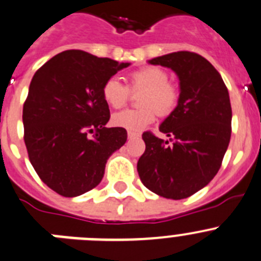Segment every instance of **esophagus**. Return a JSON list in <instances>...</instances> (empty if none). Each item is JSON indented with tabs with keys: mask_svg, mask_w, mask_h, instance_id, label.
<instances>
[{
	"mask_svg": "<svg viewBox=\"0 0 261 261\" xmlns=\"http://www.w3.org/2000/svg\"><path fill=\"white\" fill-rule=\"evenodd\" d=\"M137 137H140V133L128 132V138H137Z\"/></svg>",
	"mask_w": 261,
	"mask_h": 261,
	"instance_id": "34e87169",
	"label": "esophagus"
}]
</instances>
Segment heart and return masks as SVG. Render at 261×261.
Instances as JSON below:
<instances>
[{"label":"heart","mask_w":261,"mask_h":261,"mask_svg":"<svg viewBox=\"0 0 261 261\" xmlns=\"http://www.w3.org/2000/svg\"><path fill=\"white\" fill-rule=\"evenodd\" d=\"M168 79V73L158 66H146L129 73L128 87L118 78L108 79L102 87V97L114 109L125 105L130 92L143 91L138 100L142 108L126 109L114 114V125L128 132H140L155 120L156 114L170 115L179 102V89Z\"/></svg>","instance_id":"heart-1"}]
</instances>
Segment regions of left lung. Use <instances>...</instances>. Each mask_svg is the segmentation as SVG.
I'll use <instances>...</instances> for the list:
<instances>
[{
	"label": "left lung",
	"instance_id": "left-lung-1",
	"mask_svg": "<svg viewBox=\"0 0 261 261\" xmlns=\"http://www.w3.org/2000/svg\"><path fill=\"white\" fill-rule=\"evenodd\" d=\"M150 64L177 73L179 102L159 128L170 141L142 135L146 150L137 170L153 193L182 200L205 187L222 166L232 132L229 95L217 69L195 52H173Z\"/></svg>",
	"mask_w": 261,
	"mask_h": 261
}]
</instances>
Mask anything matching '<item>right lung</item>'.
<instances>
[{
	"instance_id": "1",
	"label": "right lung",
	"mask_w": 261,
	"mask_h": 261,
	"mask_svg": "<svg viewBox=\"0 0 261 261\" xmlns=\"http://www.w3.org/2000/svg\"><path fill=\"white\" fill-rule=\"evenodd\" d=\"M128 63L81 49L58 54L33 75L23 106L24 142L44 185L64 197L95 188L108 159L126 141L124 128H106L108 79Z\"/></svg>"
}]
</instances>
